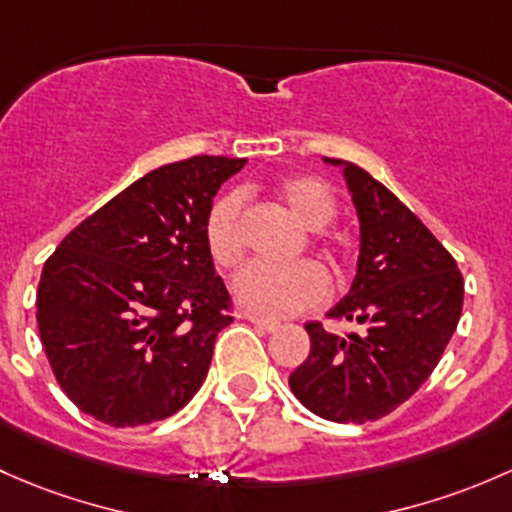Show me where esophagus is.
Listing matches in <instances>:
<instances>
[{"instance_id":"1","label":"esophagus","mask_w":512,"mask_h":512,"mask_svg":"<svg viewBox=\"0 0 512 512\" xmlns=\"http://www.w3.org/2000/svg\"><path fill=\"white\" fill-rule=\"evenodd\" d=\"M246 318H249V323H254L258 330H263V333H273V330H278V323H276V320L258 318V315H246Z\"/></svg>"}]
</instances>
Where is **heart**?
Returning a JSON list of instances; mask_svg holds the SVG:
<instances>
[{
    "instance_id": "obj_1",
    "label": "heart",
    "mask_w": 512,
    "mask_h": 512,
    "mask_svg": "<svg viewBox=\"0 0 512 512\" xmlns=\"http://www.w3.org/2000/svg\"><path fill=\"white\" fill-rule=\"evenodd\" d=\"M278 199L303 229L323 231L337 214V202L328 184L315 177H288L278 184ZM209 256L221 268H234L244 258V202L239 194H224L209 209L204 224ZM335 258L337 251L328 249ZM328 293V278L313 261L291 266L251 263L231 281V295L241 310L263 318H288L310 305L320 303Z\"/></svg>"
}]
</instances>
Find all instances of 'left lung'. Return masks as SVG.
Segmentation results:
<instances>
[{
  "label": "left lung",
  "instance_id": "left-lung-1",
  "mask_svg": "<svg viewBox=\"0 0 512 512\" xmlns=\"http://www.w3.org/2000/svg\"><path fill=\"white\" fill-rule=\"evenodd\" d=\"M342 167L360 221V256L350 291L328 310L360 333L335 335L305 323L310 355L288 377L313 414L365 424L407 402L439 365L463 308V278L436 236L355 162Z\"/></svg>",
  "mask_w": 512,
  "mask_h": 512
}]
</instances>
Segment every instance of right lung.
<instances>
[{"label":"right lung","mask_w":512,"mask_h":512,"mask_svg":"<svg viewBox=\"0 0 512 512\" xmlns=\"http://www.w3.org/2000/svg\"><path fill=\"white\" fill-rule=\"evenodd\" d=\"M246 160L189 157L147 172L61 241L36 298L61 389L110 426L172 416L207 379L231 323L204 224Z\"/></svg>","instance_id":"right-lung-1"}]
</instances>
